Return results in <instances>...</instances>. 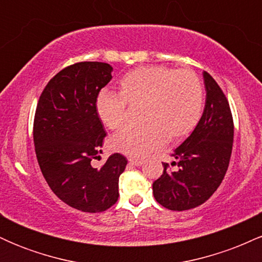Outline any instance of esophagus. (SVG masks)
Returning a JSON list of instances; mask_svg holds the SVG:
<instances>
[{
    "label": "esophagus",
    "mask_w": 262,
    "mask_h": 262,
    "mask_svg": "<svg viewBox=\"0 0 262 262\" xmlns=\"http://www.w3.org/2000/svg\"><path fill=\"white\" fill-rule=\"evenodd\" d=\"M128 161L130 162L132 165H135V166H140V165H143L144 162L143 159H135V158H128Z\"/></svg>",
    "instance_id": "34e87169"
}]
</instances>
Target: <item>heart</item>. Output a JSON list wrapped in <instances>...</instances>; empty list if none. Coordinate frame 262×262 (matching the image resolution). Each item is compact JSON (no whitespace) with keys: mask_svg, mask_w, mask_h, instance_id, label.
Segmentation results:
<instances>
[{"mask_svg":"<svg viewBox=\"0 0 262 262\" xmlns=\"http://www.w3.org/2000/svg\"><path fill=\"white\" fill-rule=\"evenodd\" d=\"M203 86L193 71L165 66H141L119 80V93L101 92L95 102L96 113L107 128H122L127 104L140 106L138 127L124 128L113 135V150L144 156L159 148L166 138H187L203 113Z\"/></svg>","mask_w":262,"mask_h":262,"instance_id":"heart-1","label":"heart"}]
</instances>
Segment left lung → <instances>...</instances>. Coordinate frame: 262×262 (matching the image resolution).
<instances>
[{
  "mask_svg": "<svg viewBox=\"0 0 262 262\" xmlns=\"http://www.w3.org/2000/svg\"><path fill=\"white\" fill-rule=\"evenodd\" d=\"M206 104L201 121L191 135L172 152L170 169L152 183L156 202L171 210L196 208L217 191L229 166L234 123L224 92L204 71Z\"/></svg>",
  "mask_w": 262,
  "mask_h": 262,
  "instance_id": "8db88e82",
  "label": "left lung"
}]
</instances>
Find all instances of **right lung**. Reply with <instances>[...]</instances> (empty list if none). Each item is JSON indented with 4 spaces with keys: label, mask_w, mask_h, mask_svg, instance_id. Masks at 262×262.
Wrapping results in <instances>:
<instances>
[{
    "label": "right lung",
    "mask_w": 262,
    "mask_h": 262,
    "mask_svg": "<svg viewBox=\"0 0 262 262\" xmlns=\"http://www.w3.org/2000/svg\"><path fill=\"white\" fill-rule=\"evenodd\" d=\"M112 70L98 61L62 69L45 86L35 110L33 138L45 181L62 202L87 213L103 212L118 201L119 176L128 162L116 152L101 169L91 165L106 137L95 102Z\"/></svg>",
    "instance_id": "obj_1"
}]
</instances>
